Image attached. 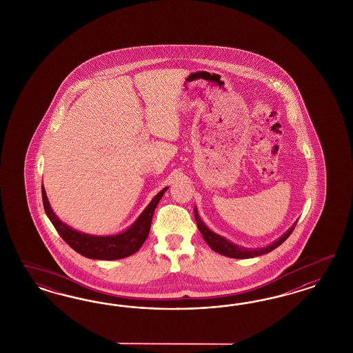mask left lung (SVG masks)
Listing matches in <instances>:
<instances>
[{"mask_svg":"<svg viewBox=\"0 0 353 353\" xmlns=\"http://www.w3.org/2000/svg\"><path fill=\"white\" fill-rule=\"evenodd\" d=\"M194 216H195V221H196V225H198V229H199V232L203 235L204 241L207 242V245L211 247L214 252H219L220 255L233 257V259H250V257L260 256V255H264V254H268V252L273 251L274 248L281 246V245L289 238L290 234L292 233V230L295 229V225L298 223V221L294 223V225L290 228L289 230H288L285 234L281 235L277 241H274L273 243H270V245H268V246L260 247V248H246V247L238 246V245L230 242L229 239H226L224 236L216 234L214 232H212V230L202 221L201 216L198 214L196 207H194Z\"/></svg>","mask_w":353,"mask_h":353,"instance_id":"left-lung-1","label":"left lung"}]
</instances>
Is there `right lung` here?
<instances>
[{
	"label": "right lung",
	"mask_w": 353,
	"mask_h": 353,
	"mask_svg": "<svg viewBox=\"0 0 353 353\" xmlns=\"http://www.w3.org/2000/svg\"><path fill=\"white\" fill-rule=\"evenodd\" d=\"M167 189L168 188H164L161 192H158L149 205L143 210V212L139 214L137 220L125 230L118 234L93 235L79 232L59 220V217L54 214L50 207L43 185L41 186L46 216L52 221L57 232L63 238L64 242L80 255L96 260H118L136 254L149 235L152 214Z\"/></svg>",
	"instance_id": "add662e5"
}]
</instances>
